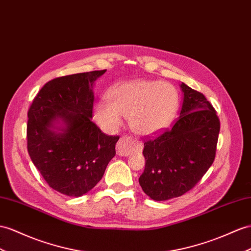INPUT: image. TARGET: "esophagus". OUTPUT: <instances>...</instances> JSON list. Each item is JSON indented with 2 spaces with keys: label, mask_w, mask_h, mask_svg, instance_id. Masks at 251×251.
<instances>
[{
  "label": "esophagus",
  "mask_w": 251,
  "mask_h": 251,
  "mask_svg": "<svg viewBox=\"0 0 251 251\" xmlns=\"http://www.w3.org/2000/svg\"><path fill=\"white\" fill-rule=\"evenodd\" d=\"M138 143L131 137H122L117 143V153L119 156L127 157L138 150Z\"/></svg>",
  "instance_id": "obj_1"
}]
</instances>
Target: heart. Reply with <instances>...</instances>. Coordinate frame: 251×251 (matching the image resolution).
Returning <instances> with one entry per match:
<instances>
[{
  "mask_svg": "<svg viewBox=\"0 0 251 251\" xmlns=\"http://www.w3.org/2000/svg\"><path fill=\"white\" fill-rule=\"evenodd\" d=\"M107 101L94 105V118L106 130L118 129L122 117L128 118L131 129L152 136L168 128L179 108L176 88L165 81L133 80L113 86Z\"/></svg>",
  "mask_w": 251,
  "mask_h": 251,
  "instance_id": "b5f03b06",
  "label": "heart"
}]
</instances>
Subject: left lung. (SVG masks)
I'll use <instances>...</instances> for the list:
<instances>
[{
    "mask_svg": "<svg viewBox=\"0 0 251 251\" xmlns=\"http://www.w3.org/2000/svg\"><path fill=\"white\" fill-rule=\"evenodd\" d=\"M180 115L171 128L144 140L145 169L139 183L147 196L162 201L183 195L214 161L221 123L205 96L185 83Z\"/></svg>",
    "mask_w": 251,
    "mask_h": 251,
    "instance_id": "1",
    "label": "left lung"
}]
</instances>
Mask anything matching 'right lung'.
<instances>
[{"mask_svg": "<svg viewBox=\"0 0 251 251\" xmlns=\"http://www.w3.org/2000/svg\"><path fill=\"white\" fill-rule=\"evenodd\" d=\"M105 72L50 80L27 112L29 157L50 187L61 194L79 197L92 190L115 156L120 137L107 136L91 121L93 83Z\"/></svg>", "mask_w": 251, "mask_h": 251, "instance_id": "add662e5", "label": "right lung"}]
</instances>
